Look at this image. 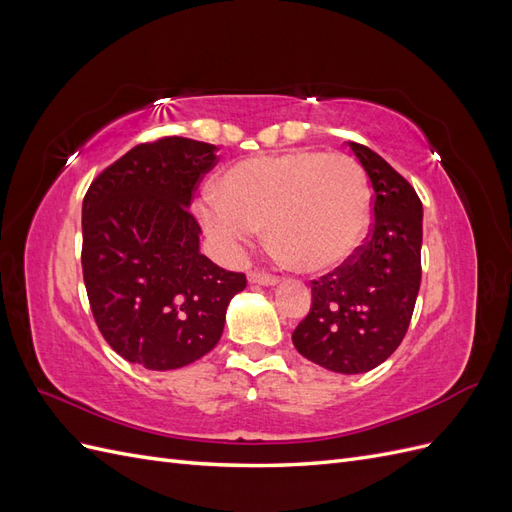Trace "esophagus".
<instances>
[{
  "instance_id": "1",
  "label": "esophagus",
  "mask_w": 512,
  "mask_h": 512,
  "mask_svg": "<svg viewBox=\"0 0 512 512\" xmlns=\"http://www.w3.org/2000/svg\"><path fill=\"white\" fill-rule=\"evenodd\" d=\"M247 280H250V284H258V286H277L280 284V280L273 275H267V273H260V271H250V275H247Z\"/></svg>"
}]
</instances>
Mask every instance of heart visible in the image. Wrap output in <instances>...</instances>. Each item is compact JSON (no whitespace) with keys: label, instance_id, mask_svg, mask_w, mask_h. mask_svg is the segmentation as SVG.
Wrapping results in <instances>:
<instances>
[{"label":"heart","instance_id":"b5f03b06","mask_svg":"<svg viewBox=\"0 0 512 512\" xmlns=\"http://www.w3.org/2000/svg\"><path fill=\"white\" fill-rule=\"evenodd\" d=\"M213 194L196 205V215L230 256L243 254L265 224L275 256L305 273L342 267L371 222L363 168L339 153L290 149L243 160L224 170Z\"/></svg>","mask_w":512,"mask_h":512}]
</instances>
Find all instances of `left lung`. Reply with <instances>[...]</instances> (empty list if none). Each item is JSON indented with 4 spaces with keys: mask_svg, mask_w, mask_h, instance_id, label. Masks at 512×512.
I'll use <instances>...</instances> for the list:
<instances>
[{
    "mask_svg": "<svg viewBox=\"0 0 512 512\" xmlns=\"http://www.w3.org/2000/svg\"><path fill=\"white\" fill-rule=\"evenodd\" d=\"M348 145L374 188V228L350 262L312 282V307L292 344L312 363L352 376L389 359L408 331L421 288L423 205L376 151Z\"/></svg>",
    "mask_w": 512,
    "mask_h": 512,
    "instance_id": "obj_1",
    "label": "left lung"
}]
</instances>
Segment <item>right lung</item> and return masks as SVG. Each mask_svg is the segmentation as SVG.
<instances>
[{
	"instance_id": "right-lung-1",
	"label": "right lung",
	"mask_w": 512,
	"mask_h": 512,
	"mask_svg": "<svg viewBox=\"0 0 512 512\" xmlns=\"http://www.w3.org/2000/svg\"><path fill=\"white\" fill-rule=\"evenodd\" d=\"M215 145L168 136L136 145L89 185L83 200V277L104 339L153 371L198 361L220 342L230 299L245 288L200 254L188 211Z\"/></svg>"
}]
</instances>
